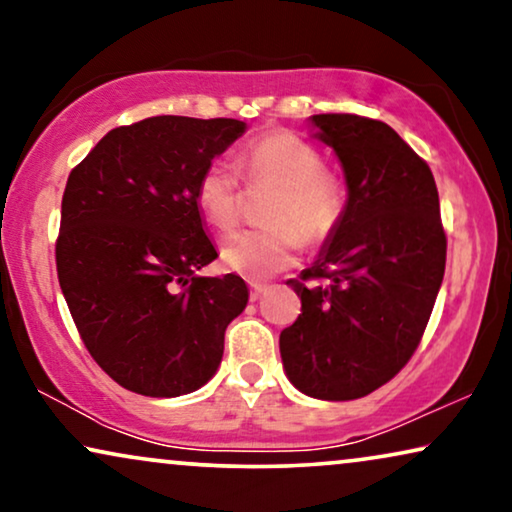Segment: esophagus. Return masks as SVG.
Masks as SVG:
<instances>
[{"mask_svg":"<svg viewBox=\"0 0 512 512\" xmlns=\"http://www.w3.org/2000/svg\"><path fill=\"white\" fill-rule=\"evenodd\" d=\"M249 289H251V300H258L265 291H268V286L261 282H249Z\"/></svg>","mask_w":512,"mask_h":512,"instance_id":"34e87169","label":"esophagus"}]
</instances>
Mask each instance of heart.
Instances as JSON below:
<instances>
[{
	"label": "heart",
	"instance_id": "obj_1",
	"mask_svg": "<svg viewBox=\"0 0 512 512\" xmlns=\"http://www.w3.org/2000/svg\"><path fill=\"white\" fill-rule=\"evenodd\" d=\"M249 179L272 181L279 193L270 202L272 226L240 233L223 244L230 270L263 279L289 268L303 242L319 244L340 226L347 207L342 181L324 167V158L310 142L286 130L254 139L244 151ZM195 202L209 226L221 233L237 228L242 214L240 172L228 160H212L195 186Z\"/></svg>",
	"mask_w": 512,
	"mask_h": 512
}]
</instances>
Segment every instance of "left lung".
<instances>
[{
    "label": "left lung",
    "mask_w": 512,
    "mask_h": 512,
    "mask_svg": "<svg viewBox=\"0 0 512 512\" xmlns=\"http://www.w3.org/2000/svg\"><path fill=\"white\" fill-rule=\"evenodd\" d=\"M347 179V207L317 263L289 279L298 319L279 335L293 387L352 401L401 373L443 284L447 235L426 160L394 128L356 114H317Z\"/></svg>",
    "instance_id": "obj_1"
}]
</instances>
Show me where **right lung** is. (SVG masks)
<instances>
[{
    "label": "right lung",
    "instance_id": "add662e5",
    "mask_svg": "<svg viewBox=\"0 0 512 512\" xmlns=\"http://www.w3.org/2000/svg\"><path fill=\"white\" fill-rule=\"evenodd\" d=\"M244 132L235 118L153 116L109 130L69 172L55 265L83 345L142 396L209 382L247 307L242 277H198L216 249L195 186Z\"/></svg>",
    "mask_w": 512,
    "mask_h": 512
}]
</instances>
